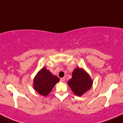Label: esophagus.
<instances>
[{"mask_svg": "<svg viewBox=\"0 0 123 123\" xmlns=\"http://www.w3.org/2000/svg\"><path fill=\"white\" fill-rule=\"evenodd\" d=\"M61 80V81H62V82H64V81H65V78H61V79H60Z\"/></svg>", "mask_w": 123, "mask_h": 123, "instance_id": "34e87169", "label": "esophagus"}]
</instances>
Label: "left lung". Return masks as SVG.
<instances>
[{"label":"left lung","instance_id":"1","mask_svg":"<svg viewBox=\"0 0 123 123\" xmlns=\"http://www.w3.org/2000/svg\"><path fill=\"white\" fill-rule=\"evenodd\" d=\"M93 81L90 75L83 68H77L73 71L72 78L68 85L75 95L81 96L91 88Z\"/></svg>","mask_w":123,"mask_h":123}]
</instances>
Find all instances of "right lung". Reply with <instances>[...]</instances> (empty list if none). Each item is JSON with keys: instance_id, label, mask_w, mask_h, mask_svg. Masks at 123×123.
I'll use <instances>...</instances> for the list:
<instances>
[{"instance_id": "obj_1", "label": "right lung", "mask_w": 123, "mask_h": 123, "mask_svg": "<svg viewBox=\"0 0 123 123\" xmlns=\"http://www.w3.org/2000/svg\"><path fill=\"white\" fill-rule=\"evenodd\" d=\"M59 81L58 77L53 75L49 70L43 67L34 77L33 87L41 95L47 96Z\"/></svg>"}]
</instances>
